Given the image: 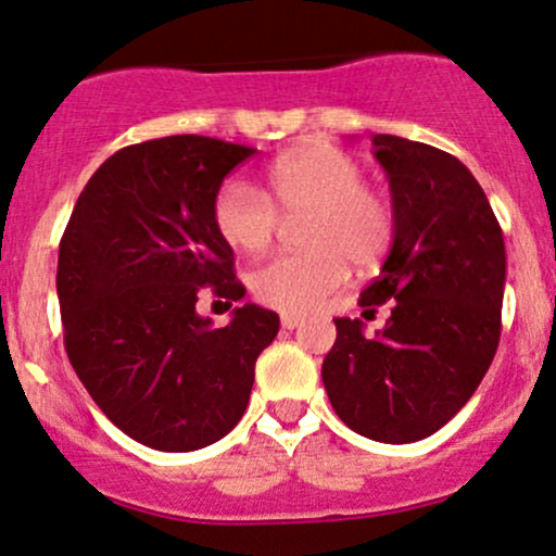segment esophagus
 Returning a JSON list of instances; mask_svg holds the SVG:
<instances>
[{
    "instance_id": "esophagus-1",
    "label": "esophagus",
    "mask_w": 556,
    "mask_h": 556,
    "mask_svg": "<svg viewBox=\"0 0 556 556\" xmlns=\"http://www.w3.org/2000/svg\"><path fill=\"white\" fill-rule=\"evenodd\" d=\"M304 323V317H299V315H291V312H283V315H280V325H283L286 330H293V328H299V325Z\"/></svg>"
}]
</instances>
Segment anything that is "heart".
Instances as JSON below:
<instances>
[{"instance_id": "b5f03b06", "label": "heart", "mask_w": 556, "mask_h": 556, "mask_svg": "<svg viewBox=\"0 0 556 556\" xmlns=\"http://www.w3.org/2000/svg\"><path fill=\"white\" fill-rule=\"evenodd\" d=\"M267 194L244 179H226L213 198V226L233 250L263 252L276 237L278 213L302 215V252L265 260L250 276L257 302L280 312L315 309L343 286L349 263L380 265L395 239V207L388 194L364 181L354 155L309 142L278 155L265 172Z\"/></svg>"}]
</instances>
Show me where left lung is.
<instances>
[{
	"mask_svg": "<svg viewBox=\"0 0 556 556\" xmlns=\"http://www.w3.org/2000/svg\"><path fill=\"white\" fill-rule=\"evenodd\" d=\"M388 172L395 239L358 304L393 302L377 338L336 317L323 382L345 427L406 445L466 406L500 345L505 239L484 189L455 155L375 135Z\"/></svg>",
	"mask_w": 556,
	"mask_h": 556,
	"instance_id": "1",
	"label": "left lung"
}]
</instances>
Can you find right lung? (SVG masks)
<instances>
[{
  "instance_id": "add662e5",
  "label": "right lung",
  "mask_w": 556,
  "mask_h": 556,
  "mask_svg": "<svg viewBox=\"0 0 556 556\" xmlns=\"http://www.w3.org/2000/svg\"><path fill=\"white\" fill-rule=\"evenodd\" d=\"M254 148L174 135L116 150L90 176L59 241L64 349L96 406L163 453L213 445L250 403L276 312L244 304L213 328L194 304L247 289L213 226V198Z\"/></svg>"
}]
</instances>
